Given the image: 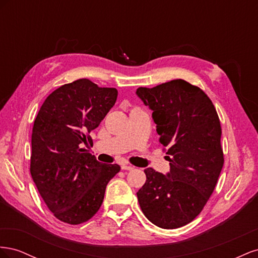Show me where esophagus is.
Masks as SVG:
<instances>
[{
    "label": "esophagus",
    "instance_id": "esophagus-1",
    "mask_svg": "<svg viewBox=\"0 0 258 258\" xmlns=\"http://www.w3.org/2000/svg\"><path fill=\"white\" fill-rule=\"evenodd\" d=\"M121 169H122V170H129V171H131V170L135 169V167H132V166H130V165H122V166H121Z\"/></svg>",
    "mask_w": 258,
    "mask_h": 258
}]
</instances>
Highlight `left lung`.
I'll return each instance as SVG.
<instances>
[{"label": "left lung", "mask_w": 258, "mask_h": 258, "mask_svg": "<svg viewBox=\"0 0 258 258\" xmlns=\"http://www.w3.org/2000/svg\"><path fill=\"white\" fill-rule=\"evenodd\" d=\"M137 96L153 111L170 171L146 168L137 192L144 215L154 225L174 229L190 223L212 195L224 165L222 129L212 101L200 88L174 80Z\"/></svg>", "instance_id": "8db88e82"}]
</instances>
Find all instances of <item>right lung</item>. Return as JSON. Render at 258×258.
Segmentation results:
<instances>
[{"label": "right lung", "instance_id": "add662e5", "mask_svg": "<svg viewBox=\"0 0 258 258\" xmlns=\"http://www.w3.org/2000/svg\"><path fill=\"white\" fill-rule=\"evenodd\" d=\"M118 91L87 79L66 84L46 98L31 137V175L46 206L58 220L77 225L95 215L107 183L119 172L81 148L91 143L114 106Z\"/></svg>", "mask_w": 258, "mask_h": 258}]
</instances>
